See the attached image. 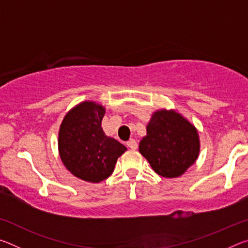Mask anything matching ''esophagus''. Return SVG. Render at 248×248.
Instances as JSON below:
<instances>
[{"label": "esophagus", "instance_id": "1", "mask_svg": "<svg viewBox=\"0 0 248 248\" xmlns=\"http://www.w3.org/2000/svg\"><path fill=\"white\" fill-rule=\"evenodd\" d=\"M127 146H128L129 149H131V150H137L138 149V142L134 140V139H130L127 142Z\"/></svg>", "mask_w": 248, "mask_h": 248}]
</instances>
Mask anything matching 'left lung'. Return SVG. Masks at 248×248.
Wrapping results in <instances>:
<instances>
[{
    "instance_id": "8db88e82",
    "label": "left lung",
    "mask_w": 248,
    "mask_h": 248,
    "mask_svg": "<svg viewBox=\"0 0 248 248\" xmlns=\"http://www.w3.org/2000/svg\"><path fill=\"white\" fill-rule=\"evenodd\" d=\"M146 132L139 151L155 173L163 177L175 178L183 175L198 157V132L177 112H154Z\"/></svg>"
}]
</instances>
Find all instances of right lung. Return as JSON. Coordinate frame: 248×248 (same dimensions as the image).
<instances>
[{
  "mask_svg": "<svg viewBox=\"0 0 248 248\" xmlns=\"http://www.w3.org/2000/svg\"><path fill=\"white\" fill-rule=\"evenodd\" d=\"M105 108L84 102L68 112L59 131L60 157L71 173L83 180L99 183L112 174L127 148L103 131Z\"/></svg>",
  "mask_w": 248,
  "mask_h": 248,
  "instance_id": "obj_1",
  "label": "right lung"
}]
</instances>
